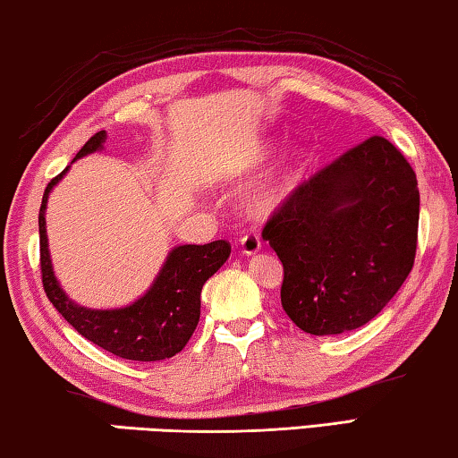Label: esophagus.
Instances as JSON below:
<instances>
[{"label":"esophagus","mask_w":458,"mask_h":458,"mask_svg":"<svg viewBox=\"0 0 458 458\" xmlns=\"http://www.w3.org/2000/svg\"><path fill=\"white\" fill-rule=\"evenodd\" d=\"M260 249H263V244H260L259 238L255 234H246L241 238V250L242 255L246 257H255L260 252Z\"/></svg>","instance_id":"obj_1"}]
</instances>
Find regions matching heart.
Masks as SVG:
<instances>
[{"mask_svg":"<svg viewBox=\"0 0 458 458\" xmlns=\"http://www.w3.org/2000/svg\"><path fill=\"white\" fill-rule=\"evenodd\" d=\"M273 144H265L255 155V166H265L268 158L273 157ZM311 163V155L306 147H293L287 152L277 171L268 177L259 190L252 193L250 208L259 216H271L281 209L285 203L293 198L295 191L300 190L306 181L308 169Z\"/></svg>","mask_w":458,"mask_h":458,"instance_id":"1","label":"heart"}]
</instances>
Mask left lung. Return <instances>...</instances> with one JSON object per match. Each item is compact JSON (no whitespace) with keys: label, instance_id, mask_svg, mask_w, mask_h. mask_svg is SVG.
<instances>
[{"label":"left lung","instance_id":"obj_1","mask_svg":"<svg viewBox=\"0 0 458 458\" xmlns=\"http://www.w3.org/2000/svg\"><path fill=\"white\" fill-rule=\"evenodd\" d=\"M418 220L416 173L383 136L318 171L263 228L285 268V314L314 336L371 322L408 279Z\"/></svg>","mask_w":458,"mask_h":458}]
</instances>
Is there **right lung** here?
<instances>
[{"instance_id":"1","label":"right lung","mask_w":458,"mask_h":458,"mask_svg":"<svg viewBox=\"0 0 458 458\" xmlns=\"http://www.w3.org/2000/svg\"><path fill=\"white\" fill-rule=\"evenodd\" d=\"M106 130L91 136L77 158L104 148ZM50 181L42 195L38 230H40V267L42 285L50 303L59 314L89 343L104 351L128 360H163L183 351L199 322L201 287L212 275L226 263L230 244L214 241L209 244H181L166 255L161 271L152 285L136 301L124 308L93 310L79 306L63 292L50 260L47 236V203L53 187L64 177V173Z\"/></svg>"}]
</instances>
